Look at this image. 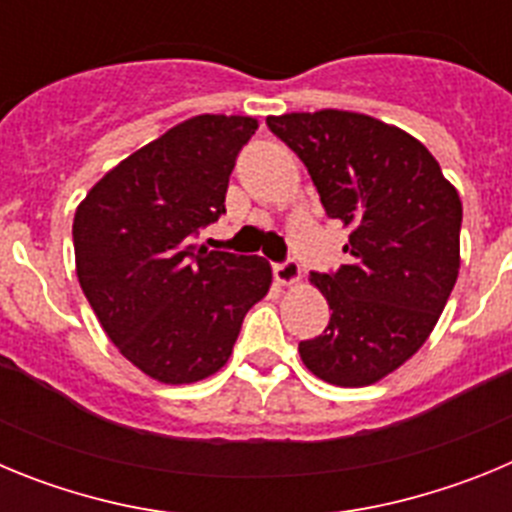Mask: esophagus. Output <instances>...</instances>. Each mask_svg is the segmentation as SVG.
Returning <instances> with one entry per match:
<instances>
[{"label": "esophagus", "instance_id": "1", "mask_svg": "<svg viewBox=\"0 0 512 512\" xmlns=\"http://www.w3.org/2000/svg\"><path fill=\"white\" fill-rule=\"evenodd\" d=\"M274 277H277V282L282 287H292V284H297L302 279V269L295 261H284V264L274 266Z\"/></svg>", "mask_w": 512, "mask_h": 512}]
</instances>
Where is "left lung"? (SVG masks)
Masks as SVG:
<instances>
[{
  "label": "left lung",
  "instance_id": "left-lung-1",
  "mask_svg": "<svg viewBox=\"0 0 512 512\" xmlns=\"http://www.w3.org/2000/svg\"><path fill=\"white\" fill-rule=\"evenodd\" d=\"M312 176L330 217L348 230L351 264L310 274L328 300L323 336L300 359L336 387H366L428 341L459 277L461 200L433 153L372 115L348 110L269 115Z\"/></svg>",
  "mask_w": 512,
  "mask_h": 512
}]
</instances>
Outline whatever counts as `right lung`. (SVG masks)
<instances>
[{
  "label": "right lung",
  "instance_id": "add662e5",
  "mask_svg": "<svg viewBox=\"0 0 512 512\" xmlns=\"http://www.w3.org/2000/svg\"><path fill=\"white\" fill-rule=\"evenodd\" d=\"M259 130L248 115H194L94 184L74 215L76 277L125 359L161 384L220 372L271 266L197 246L225 212L235 156Z\"/></svg>",
  "mask_w": 512,
  "mask_h": 512
}]
</instances>
